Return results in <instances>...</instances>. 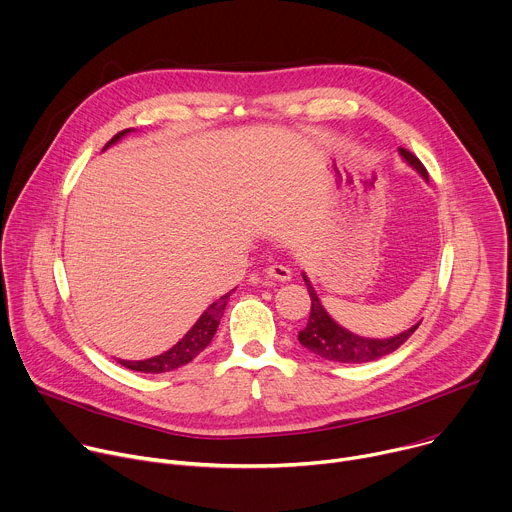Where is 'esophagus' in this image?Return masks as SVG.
I'll return each mask as SVG.
<instances>
[{
  "label": "esophagus",
  "mask_w": 512,
  "mask_h": 512,
  "mask_svg": "<svg viewBox=\"0 0 512 512\" xmlns=\"http://www.w3.org/2000/svg\"><path fill=\"white\" fill-rule=\"evenodd\" d=\"M269 279H277V281H289L291 279V269L285 265H269L265 269Z\"/></svg>",
  "instance_id": "1"
}]
</instances>
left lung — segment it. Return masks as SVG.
<instances>
[{"label": "left lung", "mask_w": 512, "mask_h": 512, "mask_svg": "<svg viewBox=\"0 0 512 512\" xmlns=\"http://www.w3.org/2000/svg\"><path fill=\"white\" fill-rule=\"evenodd\" d=\"M399 154L413 170H417V174H421V178L425 182H429L427 170L423 168V164L411 152L399 148ZM302 277L308 285V294L312 298V310H310V318H308L306 328L300 330V334H298V340H300L302 346H306L308 350H312L314 354H318L326 360L352 362V364L377 360V358L397 350L421 324V322H417L409 330H405L397 336H391V338H364V336H358L354 332H348L346 328H342L338 322H334L330 318V314L324 310V306H322V302L316 294V289L312 287L308 275L302 273Z\"/></svg>", "instance_id": "left-lung-1"}]
</instances>
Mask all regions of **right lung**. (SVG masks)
<instances>
[{
    "mask_svg": "<svg viewBox=\"0 0 512 512\" xmlns=\"http://www.w3.org/2000/svg\"><path fill=\"white\" fill-rule=\"evenodd\" d=\"M135 129H123L119 131L107 145L103 148V152L107 148H111L113 143H117L123 135L131 133ZM235 289H231L229 294L221 296L216 302H212L204 312L202 316L196 320V324L184 334V338H180L170 350H166L164 354H158V356H152V358H145V360H119V364H123V367L131 369V371H137V373H152V375H158V373H168V371H174L178 367H184V364H188L192 358H196L212 340V336L216 334V328L218 324H221V318L225 314V308L229 304V298L233 294Z\"/></svg>",
    "mask_w": 512,
    "mask_h": 512,
    "instance_id": "right-lung-1",
    "label": "right lung"
}]
</instances>
